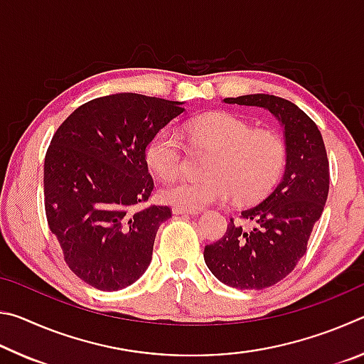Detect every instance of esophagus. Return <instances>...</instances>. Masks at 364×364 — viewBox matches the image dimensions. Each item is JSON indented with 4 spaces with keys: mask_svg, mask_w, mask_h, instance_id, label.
<instances>
[{
    "mask_svg": "<svg viewBox=\"0 0 364 364\" xmlns=\"http://www.w3.org/2000/svg\"><path fill=\"white\" fill-rule=\"evenodd\" d=\"M202 210L200 208H180V207H175L173 208V213L175 215H197L200 213Z\"/></svg>",
    "mask_w": 364,
    "mask_h": 364,
    "instance_id": "esophagus-1",
    "label": "esophagus"
}]
</instances>
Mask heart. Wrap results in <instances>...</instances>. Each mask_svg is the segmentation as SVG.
<instances>
[{
	"label": "heart",
	"instance_id": "heart-1",
	"mask_svg": "<svg viewBox=\"0 0 364 364\" xmlns=\"http://www.w3.org/2000/svg\"><path fill=\"white\" fill-rule=\"evenodd\" d=\"M184 133L197 147L212 151L200 180L176 178L160 189L164 202L180 208H202L234 197L252 204L274 189L284 173L287 146L273 128L231 112L207 114L189 120ZM146 162L160 178H170L184 164V146L175 130L165 128L149 141Z\"/></svg>",
	"mask_w": 364,
	"mask_h": 364
}]
</instances>
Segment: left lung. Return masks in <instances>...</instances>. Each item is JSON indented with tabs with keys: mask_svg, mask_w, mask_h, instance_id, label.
Wrapping results in <instances>:
<instances>
[{
	"mask_svg": "<svg viewBox=\"0 0 364 364\" xmlns=\"http://www.w3.org/2000/svg\"><path fill=\"white\" fill-rule=\"evenodd\" d=\"M237 106L264 107L284 127L287 162L282 181L260 204L241 212L254 221L242 230L230 220L225 236L205 245L208 269L223 284L264 289L284 279L306 252L329 193V160L316 123L291 101L273 95L226 97Z\"/></svg>",
	"mask_w": 364,
	"mask_h": 364,
	"instance_id": "1",
	"label": "left lung"
}]
</instances>
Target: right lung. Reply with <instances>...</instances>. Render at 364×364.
<instances>
[{
	"label": "right lung",
	"mask_w": 364,
	"mask_h": 364,
	"mask_svg": "<svg viewBox=\"0 0 364 364\" xmlns=\"http://www.w3.org/2000/svg\"><path fill=\"white\" fill-rule=\"evenodd\" d=\"M181 104L136 93L96 97L54 133L43 176L46 220L65 263L86 284L120 291L149 267L171 208H139L154 189L146 147L184 112Z\"/></svg>",
	"instance_id": "add662e5"
}]
</instances>
